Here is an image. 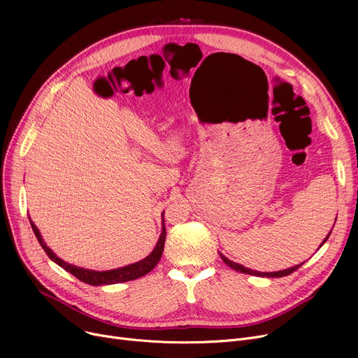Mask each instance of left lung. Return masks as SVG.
Masks as SVG:
<instances>
[{
	"label": "left lung",
	"mask_w": 358,
	"mask_h": 358,
	"mask_svg": "<svg viewBox=\"0 0 358 358\" xmlns=\"http://www.w3.org/2000/svg\"><path fill=\"white\" fill-rule=\"evenodd\" d=\"M329 235H331V232H329V234H328V236L324 239V242L321 243V247H322L324 243L327 242V239L329 238ZM220 258L223 259L224 264L229 266L231 268H234V270H236V271H239V273H245V274H251V275H259V277H285V275H289V274H292L293 271H296L299 267H302V266H303V262H302V264L294 266V267L287 268V270H283V271H275V273H259V271H254V270H251V268L243 267V266H241V264H236V262H234V261L228 259L227 257L222 255V254H220Z\"/></svg>",
	"instance_id": "left-lung-1"
}]
</instances>
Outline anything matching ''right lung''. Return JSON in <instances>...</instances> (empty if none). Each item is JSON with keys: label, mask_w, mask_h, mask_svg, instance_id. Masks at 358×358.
Here are the masks:
<instances>
[{"label": "right lung", "mask_w": 358, "mask_h": 358, "mask_svg": "<svg viewBox=\"0 0 358 358\" xmlns=\"http://www.w3.org/2000/svg\"><path fill=\"white\" fill-rule=\"evenodd\" d=\"M30 220V217H29ZM30 224H31V229L37 238V241H39L41 247L45 250V252L48 254V257L55 261L56 264H58L59 267H62L64 270H66L68 273H71L72 275L77 277L78 280L84 281V283L87 285H91V286H101V285H115V283H123V281H130V280H135V278H139L145 274H148L150 270H154L155 266L158 264V261L161 259L162 257V251H164V245H165V236H166V231H165V223L162 224V234L158 239V243L155 250L150 252L146 258H143L142 261L139 262H135V264H130V266H126V267H122V268H116V270H110V271H92V270H84V268H80V267H75V266H71L68 264V262L62 261L61 258L56 257L48 247L46 243L43 242L42 236H41V232L39 229L36 228V224L33 223V220H30Z\"/></svg>", "instance_id": "right-lung-1"}]
</instances>
